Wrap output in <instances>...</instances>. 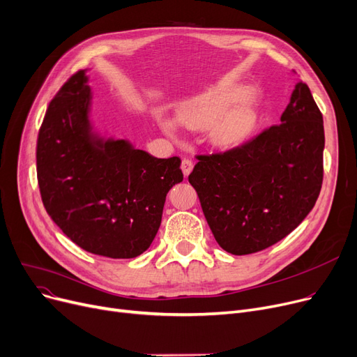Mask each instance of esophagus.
I'll use <instances>...</instances> for the list:
<instances>
[{
  "label": "esophagus",
  "mask_w": 357,
  "mask_h": 357,
  "mask_svg": "<svg viewBox=\"0 0 357 357\" xmlns=\"http://www.w3.org/2000/svg\"><path fill=\"white\" fill-rule=\"evenodd\" d=\"M181 169H183V174L188 177L192 173V169H193V161L189 160V158H184L181 161Z\"/></svg>",
  "instance_id": "1"
}]
</instances>
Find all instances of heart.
Here are the masks:
<instances>
[{
    "label": "heart",
    "instance_id": "heart-1",
    "mask_svg": "<svg viewBox=\"0 0 357 357\" xmlns=\"http://www.w3.org/2000/svg\"><path fill=\"white\" fill-rule=\"evenodd\" d=\"M248 87L240 82H220L183 101L176 112L177 122L189 130H209L211 141L219 146L243 142L256 125V110ZM168 135H176V123L160 119Z\"/></svg>",
    "mask_w": 357,
    "mask_h": 357
}]
</instances>
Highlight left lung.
Wrapping results in <instances>:
<instances>
[{"mask_svg": "<svg viewBox=\"0 0 357 357\" xmlns=\"http://www.w3.org/2000/svg\"><path fill=\"white\" fill-rule=\"evenodd\" d=\"M324 122L299 81L280 125L199 160L189 181L216 243L244 256L276 244L314 208L322 184Z\"/></svg>", "mask_w": 357, "mask_h": 357, "instance_id": "8db88e82", "label": "left lung"}]
</instances>
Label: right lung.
<instances>
[{"label":"right lung","instance_id":"1","mask_svg":"<svg viewBox=\"0 0 357 357\" xmlns=\"http://www.w3.org/2000/svg\"><path fill=\"white\" fill-rule=\"evenodd\" d=\"M87 70L50 101L39 130L38 181L46 212L82 250L133 259L154 241L168 190L183 181L178 157L155 158L91 121Z\"/></svg>","mask_w":357,"mask_h":357}]
</instances>
